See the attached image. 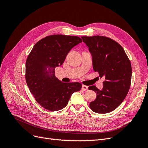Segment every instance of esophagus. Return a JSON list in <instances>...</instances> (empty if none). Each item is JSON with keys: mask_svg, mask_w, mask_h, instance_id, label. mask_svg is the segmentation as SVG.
I'll return each mask as SVG.
<instances>
[{"mask_svg": "<svg viewBox=\"0 0 148 148\" xmlns=\"http://www.w3.org/2000/svg\"><path fill=\"white\" fill-rule=\"evenodd\" d=\"M88 89V86H85V85H83L82 86V90L83 91H86Z\"/></svg>", "mask_w": 148, "mask_h": 148, "instance_id": "obj_1", "label": "esophagus"}]
</instances>
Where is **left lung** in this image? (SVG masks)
I'll return each instance as SVG.
<instances>
[{
	"mask_svg": "<svg viewBox=\"0 0 148 148\" xmlns=\"http://www.w3.org/2000/svg\"><path fill=\"white\" fill-rule=\"evenodd\" d=\"M82 39L92 56L94 70L105 78L102 90L95 86L88 88L97 94L89 107L96 113L110 112L123 102L130 88V61L123 47L110 38L94 36H82Z\"/></svg>",
	"mask_w": 148,
	"mask_h": 148,
	"instance_id": "1",
	"label": "left lung"
}]
</instances>
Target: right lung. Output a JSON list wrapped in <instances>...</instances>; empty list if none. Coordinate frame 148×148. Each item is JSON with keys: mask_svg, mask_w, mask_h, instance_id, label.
<instances>
[{"mask_svg": "<svg viewBox=\"0 0 148 148\" xmlns=\"http://www.w3.org/2000/svg\"><path fill=\"white\" fill-rule=\"evenodd\" d=\"M82 42L78 36H49L34 46L26 62V82L39 104L51 111L61 110L71 95L79 91L82 84L63 83L55 77V69L63 64L70 51Z\"/></svg>", "mask_w": 148, "mask_h": 148, "instance_id": "obj_1", "label": "right lung"}]
</instances>
